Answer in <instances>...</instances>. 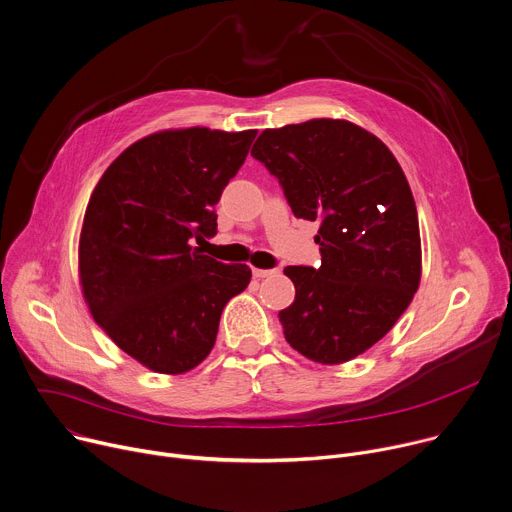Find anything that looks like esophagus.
I'll return each instance as SVG.
<instances>
[{
	"label": "esophagus",
	"mask_w": 512,
	"mask_h": 512,
	"mask_svg": "<svg viewBox=\"0 0 512 512\" xmlns=\"http://www.w3.org/2000/svg\"><path fill=\"white\" fill-rule=\"evenodd\" d=\"M254 278H266V276H274L278 274V270H264V268H252Z\"/></svg>",
	"instance_id": "1"
}]
</instances>
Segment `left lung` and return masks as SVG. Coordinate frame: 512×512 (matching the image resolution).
<instances>
[{"instance_id":"8db88e82","label":"left lung","mask_w":512,"mask_h":512,"mask_svg":"<svg viewBox=\"0 0 512 512\" xmlns=\"http://www.w3.org/2000/svg\"><path fill=\"white\" fill-rule=\"evenodd\" d=\"M252 156L295 217L319 221L321 266L285 268L297 291L278 313L287 342L319 364L364 354L421 280L419 217L401 164L374 134L329 118L264 130Z\"/></svg>"}]
</instances>
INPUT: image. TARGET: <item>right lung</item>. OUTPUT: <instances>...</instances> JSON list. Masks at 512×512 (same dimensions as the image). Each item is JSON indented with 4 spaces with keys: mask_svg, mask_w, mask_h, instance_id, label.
<instances>
[{
    "mask_svg": "<svg viewBox=\"0 0 512 512\" xmlns=\"http://www.w3.org/2000/svg\"><path fill=\"white\" fill-rule=\"evenodd\" d=\"M256 130L150 134L113 160L91 193L79 278L95 323L160 374H183L211 352L219 317L252 278L191 246L217 234L215 205Z\"/></svg>",
    "mask_w": 512,
    "mask_h": 512,
    "instance_id": "add662e5",
    "label": "right lung"
}]
</instances>
